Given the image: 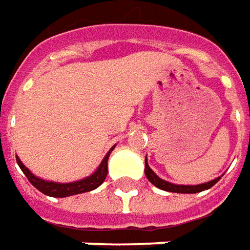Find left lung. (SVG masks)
Segmentation results:
<instances>
[{"mask_svg": "<svg viewBox=\"0 0 250 250\" xmlns=\"http://www.w3.org/2000/svg\"><path fill=\"white\" fill-rule=\"evenodd\" d=\"M145 174L149 180L150 183L155 186L157 188H160L162 191L167 192H176V193H196V192H202L208 189L212 186H215L216 183L219 181L221 177H216V179L211 180L208 183H203V184H198V186H179V184H172L169 181L160 179L157 174L150 169L149 164H147V158H145Z\"/></svg>", "mask_w": 250, "mask_h": 250, "instance_id": "obj_1", "label": "left lung"}]
</instances>
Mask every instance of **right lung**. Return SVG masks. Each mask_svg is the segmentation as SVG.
<instances>
[{
    "instance_id": "add662e5",
    "label": "right lung",
    "mask_w": 250,
    "mask_h": 250,
    "mask_svg": "<svg viewBox=\"0 0 250 250\" xmlns=\"http://www.w3.org/2000/svg\"><path fill=\"white\" fill-rule=\"evenodd\" d=\"M115 149V146L111 147L108 151L107 155L103 158V161L99 165V167L95 170V173L88 176L86 179L78 180V181H73V183H54V181H47V180L39 179L38 176L31 173V170L25 167V165L20 161V158L16 155V161L17 165L20 167L22 173L27 176L28 181L32 186L39 189L42 193H44L47 196H52V198H66V196H73V195H78V193H83V192H89L96 189L97 187H100L104 180L107 177L108 173V158L111 151Z\"/></svg>"
}]
</instances>
